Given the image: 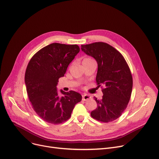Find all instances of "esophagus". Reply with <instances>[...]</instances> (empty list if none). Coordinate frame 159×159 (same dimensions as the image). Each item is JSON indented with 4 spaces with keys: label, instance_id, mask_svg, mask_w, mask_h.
Masks as SVG:
<instances>
[{
    "label": "esophagus",
    "instance_id": "1",
    "mask_svg": "<svg viewBox=\"0 0 159 159\" xmlns=\"http://www.w3.org/2000/svg\"><path fill=\"white\" fill-rule=\"evenodd\" d=\"M91 98V96L89 95H88V94H84V95H82V100L83 101H87L88 99H89Z\"/></svg>",
    "mask_w": 159,
    "mask_h": 159
}]
</instances>
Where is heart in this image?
Segmentation results:
<instances>
[{"instance_id": "obj_1", "label": "heart", "mask_w": 159, "mask_h": 159, "mask_svg": "<svg viewBox=\"0 0 159 159\" xmlns=\"http://www.w3.org/2000/svg\"><path fill=\"white\" fill-rule=\"evenodd\" d=\"M94 61L92 58H89V57H86L83 59V61H82V64L84 63H86V62H90V61Z\"/></svg>"}]
</instances>
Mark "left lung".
Instances as JSON below:
<instances>
[{
    "instance_id": "8db88e82",
    "label": "left lung",
    "mask_w": 159,
    "mask_h": 159,
    "mask_svg": "<svg viewBox=\"0 0 159 159\" xmlns=\"http://www.w3.org/2000/svg\"><path fill=\"white\" fill-rule=\"evenodd\" d=\"M81 49L97 61V84L104 86L102 99L94 98L98 107L91 116L101 122L113 121L121 116L130 98L133 77L129 67L123 55L107 43L82 45Z\"/></svg>"
}]
</instances>
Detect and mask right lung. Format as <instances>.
<instances>
[{
  "mask_svg": "<svg viewBox=\"0 0 159 159\" xmlns=\"http://www.w3.org/2000/svg\"><path fill=\"white\" fill-rule=\"evenodd\" d=\"M80 51L77 45L53 43L38 51L27 66L25 81L30 101L37 114L51 124L61 123L70 119L77 103L82 100L75 91L57 90L58 79Z\"/></svg>",
  "mask_w": 159,
  "mask_h": 159,
  "instance_id": "add662e5",
  "label": "right lung"
}]
</instances>
